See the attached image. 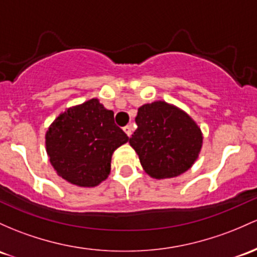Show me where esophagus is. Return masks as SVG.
Returning a JSON list of instances; mask_svg holds the SVG:
<instances>
[{
    "label": "esophagus",
    "mask_w": 257,
    "mask_h": 257,
    "mask_svg": "<svg viewBox=\"0 0 257 257\" xmlns=\"http://www.w3.org/2000/svg\"><path fill=\"white\" fill-rule=\"evenodd\" d=\"M123 131H124V133L128 135V137H131V135H132V131H133V128H132V125H125V126H124V128H123Z\"/></svg>",
    "instance_id": "1"
}]
</instances>
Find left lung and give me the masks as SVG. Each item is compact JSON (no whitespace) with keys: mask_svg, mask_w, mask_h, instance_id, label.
<instances>
[{"mask_svg":"<svg viewBox=\"0 0 257 257\" xmlns=\"http://www.w3.org/2000/svg\"><path fill=\"white\" fill-rule=\"evenodd\" d=\"M135 122L138 129L129 144L152 178H173L196 161L202 134L185 112L165 101H156L140 107Z\"/></svg>","mask_w":257,"mask_h":257,"instance_id":"obj_1","label":"left lung"}]
</instances>
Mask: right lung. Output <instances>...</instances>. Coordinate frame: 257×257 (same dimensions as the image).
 <instances>
[{
  "instance_id": "obj_1",
  "label": "right lung",
  "mask_w": 257,
  "mask_h": 257,
  "mask_svg": "<svg viewBox=\"0 0 257 257\" xmlns=\"http://www.w3.org/2000/svg\"><path fill=\"white\" fill-rule=\"evenodd\" d=\"M129 138L113 112L97 98L61 113L46 133V150L58 176L79 187H95L108 177L112 154Z\"/></svg>"
}]
</instances>
